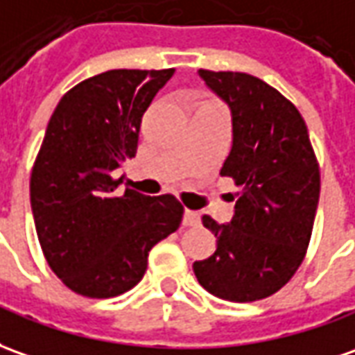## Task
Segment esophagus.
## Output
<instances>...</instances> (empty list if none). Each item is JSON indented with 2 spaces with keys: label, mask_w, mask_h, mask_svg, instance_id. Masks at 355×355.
Listing matches in <instances>:
<instances>
[{
  "label": "esophagus",
  "mask_w": 355,
  "mask_h": 355,
  "mask_svg": "<svg viewBox=\"0 0 355 355\" xmlns=\"http://www.w3.org/2000/svg\"><path fill=\"white\" fill-rule=\"evenodd\" d=\"M201 222V214L195 210H185L183 212V226H197Z\"/></svg>",
  "instance_id": "esophagus-1"
}]
</instances>
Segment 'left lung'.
Returning <instances> with one entry per match:
<instances>
[{
  "label": "left lung",
  "mask_w": 355,
  "mask_h": 355,
  "mask_svg": "<svg viewBox=\"0 0 355 355\" xmlns=\"http://www.w3.org/2000/svg\"><path fill=\"white\" fill-rule=\"evenodd\" d=\"M199 77L232 112L234 141L220 175L239 193L228 224L202 216L216 251L193 270L220 300L257 302L278 292L304 261L321 191L319 164L302 114L265 80L209 69Z\"/></svg>",
  "instance_id": "1"
}]
</instances>
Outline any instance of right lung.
Here are the masks:
<instances>
[{"label": "right lung", "instance_id": "add662e5", "mask_svg": "<svg viewBox=\"0 0 355 355\" xmlns=\"http://www.w3.org/2000/svg\"><path fill=\"white\" fill-rule=\"evenodd\" d=\"M173 69H112L83 80L53 110L31 175L38 241L75 294L116 297L145 276L148 251L180 228L173 195L117 191L146 107Z\"/></svg>", "mask_w": 355, "mask_h": 355}]
</instances>
